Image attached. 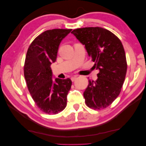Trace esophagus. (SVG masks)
<instances>
[{"instance_id":"esophagus-1","label":"esophagus","mask_w":146,"mask_h":146,"mask_svg":"<svg viewBox=\"0 0 146 146\" xmlns=\"http://www.w3.org/2000/svg\"><path fill=\"white\" fill-rule=\"evenodd\" d=\"M77 79V76H72V77L71 78V80L72 81V82H74V81Z\"/></svg>"}]
</instances>
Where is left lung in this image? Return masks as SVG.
<instances>
[{"mask_svg": "<svg viewBox=\"0 0 146 146\" xmlns=\"http://www.w3.org/2000/svg\"><path fill=\"white\" fill-rule=\"evenodd\" d=\"M85 46L99 70L96 81L89 80L84 93L87 106L100 110L110 106L119 95L126 76L125 52L120 40L102 27L77 29L71 33Z\"/></svg>", "mask_w": 146, "mask_h": 146, "instance_id": "8db88e82", "label": "left lung"}]
</instances>
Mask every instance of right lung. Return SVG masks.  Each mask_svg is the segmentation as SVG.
Here are the masks:
<instances>
[{"label": "right lung", "mask_w": 146, "mask_h": 146, "mask_svg": "<svg viewBox=\"0 0 146 146\" xmlns=\"http://www.w3.org/2000/svg\"><path fill=\"white\" fill-rule=\"evenodd\" d=\"M72 29L44 31L29 46L24 66V76L36 106L46 113L57 114L65 108L72 86L70 78L53 80L51 64L55 62L60 42Z\"/></svg>", "instance_id": "obj_1"}]
</instances>
